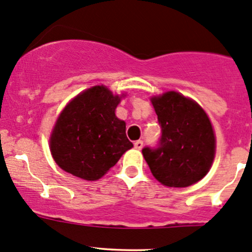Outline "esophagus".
<instances>
[{
  "instance_id": "esophagus-1",
  "label": "esophagus",
  "mask_w": 252,
  "mask_h": 252,
  "mask_svg": "<svg viewBox=\"0 0 252 252\" xmlns=\"http://www.w3.org/2000/svg\"><path fill=\"white\" fill-rule=\"evenodd\" d=\"M134 147L136 148V149H141L143 147V141L142 140H137V141H135L134 142Z\"/></svg>"
}]
</instances>
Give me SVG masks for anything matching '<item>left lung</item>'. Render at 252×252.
I'll use <instances>...</instances> for the list:
<instances>
[{
	"label": "left lung",
	"instance_id": "obj_1",
	"mask_svg": "<svg viewBox=\"0 0 252 252\" xmlns=\"http://www.w3.org/2000/svg\"><path fill=\"white\" fill-rule=\"evenodd\" d=\"M161 128L156 147L142 154L152 173L166 187L185 188L202 179L212 166L215 137L208 116L177 92L152 98Z\"/></svg>",
	"mask_w": 252,
	"mask_h": 252
}]
</instances>
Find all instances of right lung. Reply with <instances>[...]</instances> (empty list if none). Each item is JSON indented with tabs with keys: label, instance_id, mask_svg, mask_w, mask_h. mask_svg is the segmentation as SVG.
<instances>
[{
	"label": "right lung",
	"instance_id": "obj_1",
	"mask_svg": "<svg viewBox=\"0 0 252 252\" xmlns=\"http://www.w3.org/2000/svg\"><path fill=\"white\" fill-rule=\"evenodd\" d=\"M120 101L106 87L95 86L67 105L50 139L51 154L62 170L96 181L132 147L126 122L115 115Z\"/></svg>",
	"mask_w": 252,
	"mask_h": 252
}]
</instances>
